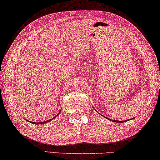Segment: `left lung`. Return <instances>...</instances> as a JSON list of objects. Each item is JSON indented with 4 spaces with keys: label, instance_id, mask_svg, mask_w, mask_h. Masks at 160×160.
<instances>
[{
    "label": "left lung",
    "instance_id": "8db88e82",
    "mask_svg": "<svg viewBox=\"0 0 160 160\" xmlns=\"http://www.w3.org/2000/svg\"><path fill=\"white\" fill-rule=\"evenodd\" d=\"M108 119V118H107ZM109 120H110V119H109ZM112 120V121H114V122H126V121L125 120V121H118V120Z\"/></svg>",
    "mask_w": 160,
    "mask_h": 160
}]
</instances>
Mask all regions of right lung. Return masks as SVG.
Listing matches in <instances>:
<instances>
[{
  "label": "right lung",
  "instance_id": "obj_1",
  "mask_svg": "<svg viewBox=\"0 0 160 160\" xmlns=\"http://www.w3.org/2000/svg\"><path fill=\"white\" fill-rule=\"evenodd\" d=\"M60 112H61V110H60V112H58V114H57V115H58V114H59V113H60ZM57 115H56V116H55V117H54V118H56V117H57ZM53 118H52V119H51V120H48L44 121V122H31V121H29V120H28V122H32V124H35V125H36V124H37V125H40V124H43V123H46V122H50V121H51V120H52Z\"/></svg>",
  "mask_w": 160,
  "mask_h": 160
}]
</instances>
